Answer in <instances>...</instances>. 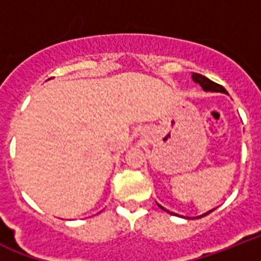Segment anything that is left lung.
Instances as JSON below:
<instances>
[{
	"instance_id": "8db88e82",
	"label": "left lung",
	"mask_w": 261,
	"mask_h": 261,
	"mask_svg": "<svg viewBox=\"0 0 261 261\" xmlns=\"http://www.w3.org/2000/svg\"><path fill=\"white\" fill-rule=\"evenodd\" d=\"M192 79H193L194 83L199 84V85H201V88H202V89L205 90V92H221V93H227V92H226L225 88L222 87V85H219V84L214 83V81H212V80H209L207 77L202 76V74L193 73V74H192ZM158 206H159V207H160V209L164 210V212L169 213V214H172V215H178V214H176V213H172V212H169V210L164 209V207H163L162 205H159V203H158ZM213 210H214V209H213ZM213 210H210V212L205 213V214H202V215H199V217H197V218H202V217H205V215L210 214V213H212Z\"/></svg>"
}]
</instances>
